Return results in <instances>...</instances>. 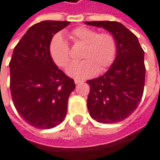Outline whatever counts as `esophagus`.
<instances>
[{"label":"esophagus","mask_w":160,"mask_h":160,"mask_svg":"<svg viewBox=\"0 0 160 160\" xmlns=\"http://www.w3.org/2000/svg\"><path fill=\"white\" fill-rule=\"evenodd\" d=\"M74 82H75V84H79V83H82V82H83V80H78V79H75Z\"/></svg>","instance_id":"obj_1"}]
</instances>
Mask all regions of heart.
I'll return each instance as SVG.
<instances>
[{"instance_id": "1", "label": "heart", "mask_w": 160, "mask_h": 160, "mask_svg": "<svg viewBox=\"0 0 160 160\" xmlns=\"http://www.w3.org/2000/svg\"><path fill=\"white\" fill-rule=\"evenodd\" d=\"M70 38L75 44L85 46L80 63H72L67 73L74 78L85 79L97 73H102L112 64L117 52V40L111 32L80 26L70 32ZM50 57L59 67L66 68L71 61L70 48L61 34L53 37L49 44Z\"/></svg>"}]
</instances>
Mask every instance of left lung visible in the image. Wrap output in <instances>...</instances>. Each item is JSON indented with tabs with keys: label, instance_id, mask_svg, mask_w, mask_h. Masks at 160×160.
Instances as JSON below:
<instances>
[{
	"label": "left lung",
	"instance_id": "obj_1",
	"mask_svg": "<svg viewBox=\"0 0 160 160\" xmlns=\"http://www.w3.org/2000/svg\"><path fill=\"white\" fill-rule=\"evenodd\" d=\"M102 27L117 40V57L110 69L97 79L88 80L90 90L87 105L92 118L100 123H117L136 110L142 100L144 82V51L137 37L116 21H89Z\"/></svg>",
	"mask_w": 160,
	"mask_h": 160
}]
</instances>
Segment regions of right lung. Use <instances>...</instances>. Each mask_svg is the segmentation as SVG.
Segmentation results:
<instances>
[{"label":"right lung","mask_w":160,"mask_h":160,"mask_svg":"<svg viewBox=\"0 0 160 160\" xmlns=\"http://www.w3.org/2000/svg\"><path fill=\"white\" fill-rule=\"evenodd\" d=\"M68 21H42L32 25L15 47L9 62L10 93L26 123L40 129L59 125L66 116L74 80L58 69L49 54L54 34Z\"/></svg>","instance_id":"obj_1"}]
</instances>
